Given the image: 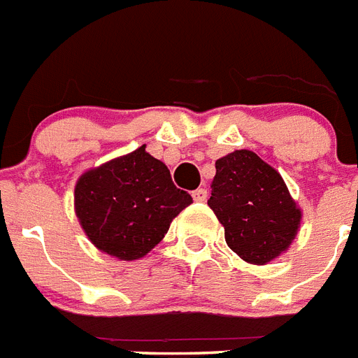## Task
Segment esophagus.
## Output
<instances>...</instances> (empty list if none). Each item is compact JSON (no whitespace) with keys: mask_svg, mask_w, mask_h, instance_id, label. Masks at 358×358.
<instances>
[{"mask_svg":"<svg viewBox=\"0 0 358 358\" xmlns=\"http://www.w3.org/2000/svg\"><path fill=\"white\" fill-rule=\"evenodd\" d=\"M194 202H206L208 200V191L204 187H199L196 191H193Z\"/></svg>","mask_w":358,"mask_h":358,"instance_id":"34e87169","label":"esophagus"}]
</instances>
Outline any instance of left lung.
Instances as JSON below:
<instances>
[{
    "mask_svg": "<svg viewBox=\"0 0 358 358\" xmlns=\"http://www.w3.org/2000/svg\"><path fill=\"white\" fill-rule=\"evenodd\" d=\"M208 206L224 226L226 243L241 259L264 264L289 248L301 211L275 169L252 150H235L215 164Z\"/></svg>",
    "mask_w": 358,
    "mask_h": 358,
    "instance_id": "1",
    "label": "left lung"
}]
</instances>
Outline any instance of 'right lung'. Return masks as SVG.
Masks as SVG:
<instances>
[{
	"mask_svg": "<svg viewBox=\"0 0 358 358\" xmlns=\"http://www.w3.org/2000/svg\"><path fill=\"white\" fill-rule=\"evenodd\" d=\"M191 202L145 145L84 173L75 187V211L90 241L124 261L149 254Z\"/></svg>",
	"mask_w": 358,
	"mask_h": 358,
	"instance_id": "1",
	"label": "right lung"
}]
</instances>
